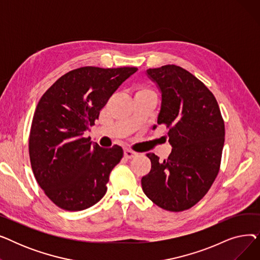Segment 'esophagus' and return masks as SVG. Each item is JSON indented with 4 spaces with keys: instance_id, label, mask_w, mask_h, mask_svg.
I'll return each instance as SVG.
<instances>
[{
    "instance_id": "obj_1",
    "label": "esophagus",
    "mask_w": 260,
    "mask_h": 260,
    "mask_svg": "<svg viewBox=\"0 0 260 260\" xmlns=\"http://www.w3.org/2000/svg\"><path fill=\"white\" fill-rule=\"evenodd\" d=\"M135 156H137V153L134 152V151H132V149H129V148L124 149V157H125V158H127V159H132V158H134Z\"/></svg>"
}]
</instances>
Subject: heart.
<instances>
[{
    "label": "heart",
    "mask_w": 260,
    "mask_h": 260,
    "mask_svg": "<svg viewBox=\"0 0 260 260\" xmlns=\"http://www.w3.org/2000/svg\"><path fill=\"white\" fill-rule=\"evenodd\" d=\"M145 93H154V91L152 89H149L146 86H138L137 90H136V95H139V94H145Z\"/></svg>",
    "instance_id": "heart-1"
}]
</instances>
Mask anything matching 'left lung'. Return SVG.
I'll list each match as a JSON object with an SVG mask.
<instances>
[{
	"instance_id": "1",
	"label": "left lung",
	"mask_w": 260,
	"mask_h": 260,
	"mask_svg": "<svg viewBox=\"0 0 260 260\" xmlns=\"http://www.w3.org/2000/svg\"><path fill=\"white\" fill-rule=\"evenodd\" d=\"M147 76L162 93L158 124L169 128L172 153L163 161L154 153L142 177L144 194L161 209L188 210L211 188L220 169L224 121L212 91L177 65L149 68Z\"/></svg>"
}]
</instances>
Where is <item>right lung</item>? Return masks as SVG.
Returning <instances> with one entry per match:
<instances>
[{"label":"right lung","instance_id":"add662e5","mask_svg":"<svg viewBox=\"0 0 260 260\" xmlns=\"http://www.w3.org/2000/svg\"><path fill=\"white\" fill-rule=\"evenodd\" d=\"M137 71L80 67L59 78L41 97L29 133V158L37 182L57 207L82 211L105 195L123 149L102 148L83 135L122 82Z\"/></svg>","mask_w":260,"mask_h":260}]
</instances>
